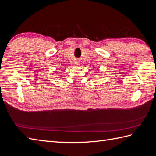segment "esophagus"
I'll use <instances>...</instances> for the list:
<instances>
[{
	"label": "esophagus",
	"instance_id": "1",
	"mask_svg": "<svg viewBox=\"0 0 156 156\" xmlns=\"http://www.w3.org/2000/svg\"><path fill=\"white\" fill-rule=\"evenodd\" d=\"M75 63H76V65H78L80 64V62L78 60H77V61H76Z\"/></svg>",
	"mask_w": 156,
	"mask_h": 156
}]
</instances>
